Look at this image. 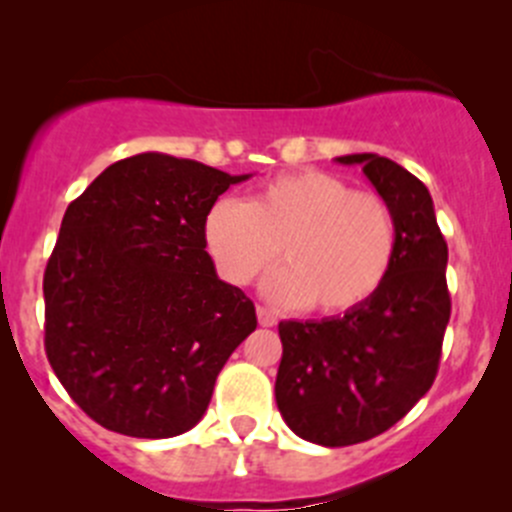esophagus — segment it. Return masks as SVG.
Masks as SVG:
<instances>
[{
  "instance_id": "obj_1",
  "label": "esophagus",
  "mask_w": 512,
  "mask_h": 512,
  "mask_svg": "<svg viewBox=\"0 0 512 512\" xmlns=\"http://www.w3.org/2000/svg\"><path fill=\"white\" fill-rule=\"evenodd\" d=\"M257 321H260V326L270 328V326H275V323H278V315L272 313L270 308H265V305H257Z\"/></svg>"
}]
</instances>
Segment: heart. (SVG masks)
<instances>
[{"mask_svg":"<svg viewBox=\"0 0 512 512\" xmlns=\"http://www.w3.org/2000/svg\"><path fill=\"white\" fill-rule=\"evenodd\" d=\"M204 240L232 285L252 283L283 252L285 267L265 280V293L341 315L364 305L389 275L396 219L374 191H356L328 171H300L267 181L247 202H214Z\"/></svg>","mask_w":512,"mask_h":512,"instance_id":"obj_1","label":"heart"}]
</instances>
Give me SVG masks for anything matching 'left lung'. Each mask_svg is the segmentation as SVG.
Here are the masks:
<instances>
[{"instance_id":"left-lung-1","label":"left lung","mask_w":512,"mask_h":512,"mask_svg":"<svg viewBox=\"0 0 512 512\" xmlns=\"http://www.w3.org/2000/svg\"><path fill=\"white\" fill-rule=\"evenodd\" d=\"M364 169L396 219V255L364 305L321 321H283L275 401L298 437L323 447L394 427L434 384L450 323L447 242L429 189L379 154L338 156Z\"/></svg>"}]
</instances>
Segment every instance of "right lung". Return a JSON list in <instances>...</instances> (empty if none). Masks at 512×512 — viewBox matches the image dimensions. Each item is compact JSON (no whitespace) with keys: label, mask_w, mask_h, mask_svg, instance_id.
<instances>
[{"label":"right lung","mask_w":512,"mask_h":512,"mask_svg":"<svg viewBox=\"0 0 512 512\" xmlns=\"http://www.w3.org/2000/svg\"><path fill=\"white\" fill-rule=\"evenodd\" d=\"M250 176L146 151L108 166L70 202L42 280L45 351L100 427L166 439L207 412L257 315L217 278L204 219Z\"/></svg>","instance_id":"obj_1"}]
</instances>
